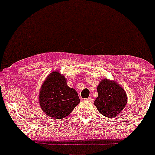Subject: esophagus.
I'll return each mask as SVG.
<instances>
[{
  "instance_id": "34e87169",
  "label": "esophagus",
  "mask_w": 155,
  "mask_h": 155,
  "mask_svg": "<svg viewBox=\"0 0 155 155\" xmlns=\"http://www.w3.org/2000/svg\"><path fill=\"white\" fill-rule=\"evenodd\" d=\"M86 100L88 101H92V97H87V98H86Z\"/></svg>"
}]
</instances>
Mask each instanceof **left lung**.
Segmentation results:
<instances>
[{"label":"left lung","mask_w":155,"mask_h":155,"mask_svg":"<svg viewBox=\"0 0 155 155\" xmlns=\"http://www.w3.org/2000/svg\"><path fill=\"white\" fill-rule=\"evenodd\" d=\"M98 96L94 104L101 114L108 118L115 117L125 107L127 97L118 83L104 79L97 88Z\"/></svg>","instance_id":"left-lung-1"}]
</instances>
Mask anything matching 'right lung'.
Masks as SVG:
<instances>
[{
	"mask_svg": "<svg viewBox=\"0 0 155 155\" xmlns=\"http://www.w3.org/2000/svg\"><path fill=\"white\" fill-rule=\"evenodd\" d=\"M38 100L45 114L58 120L69 115L80 102L77 92L69 87L65 76L55 71L46 78Z\"/></svg>",
	"mask_w": 155,
	"mask_h": 155,
	"instance_id": "1",
	"label": "right lung"
}]
</instances>
